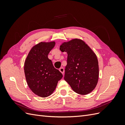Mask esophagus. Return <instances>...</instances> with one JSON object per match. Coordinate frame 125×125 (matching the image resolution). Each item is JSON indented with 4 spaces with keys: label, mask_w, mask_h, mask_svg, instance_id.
<instances>
[{
    "label": "esophagus",
    "mask_w": 125,
    "mask_h": 125,
    "mask_svg": "<svg viewBox=\"0 0 125 125\" xmlns=\"http://www.w3.org/2000/svg\"><path fill=\"white\" fill-rule=\"evenodd\" d=\"M59 71H60V72H61V73H62V74H63V73H64V71H65V70H64L63 68H62V67L60 68L59 69Z\"/></svg>",
    "instance_id": "34e87169"
}]
</instances>
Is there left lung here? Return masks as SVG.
Listing matches in <instances>:
<instances>
[{
	"label": "left lung",
	"instance_id": "left-lung-1",
	"mask_svg": "<svg viewBox=\"0 0 125 125\" xmlns=\"http://www.w3.org/2000/svg\"><path fill=\"white\" fill-rule=\"evenodd\" d=\"M67 52L65 80L74 91L85 95L95 89L99 79V69L97 57L84 42L73 39L60 46Z\"/></svg>",
	"mask_w": 125,
	"mask_h": 125
}]
</instances>
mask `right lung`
Instances as JSON below:
<instances>
[{
  "label": "right lung",
  "mask_w": 125,
  "mask_h": 125,
  "mask_svg": "<svg viewBox=\"0 0 125 125\" xmlns=\"http://www.w3.org/2000/svg\"><path fill=\"white\" fill-rule=\"evenodd\" d=\"M55 45V42L35 45L30 51L24 63V73L28 86L34 93L42 97L51 95L58 81L62 78V73L54 68L48 58Z\"/></svg>",
  "instance_id": "add662e5"
}]
</instances>
